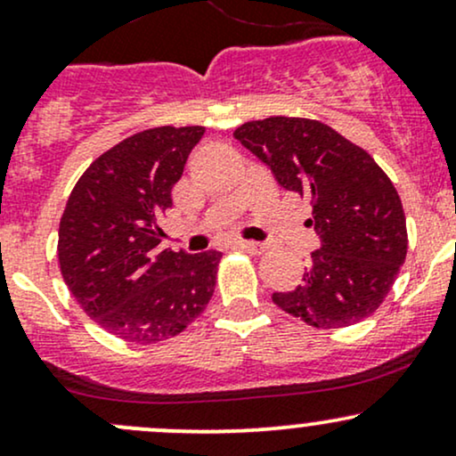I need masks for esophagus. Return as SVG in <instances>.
I'll use <instances>...</instances> for the list:
<instances>
[{
	"label": "esophagus",
	"mask_w": 456,
	"mask_h": 456,
	"mask_svg": "<svg viewBox=\"0 0 456 456\" xmlns=\"http://www.w3.org/2000/svg\"><path fill=\"white\" fill-rule=\"evenodd\" d=\"M233 246L240 250H246V253H250V255H261L265 250V244L248 242V240H238V242H233Z\"/></svg>",
	"instance_id": "34e87169"
}]
</instances>
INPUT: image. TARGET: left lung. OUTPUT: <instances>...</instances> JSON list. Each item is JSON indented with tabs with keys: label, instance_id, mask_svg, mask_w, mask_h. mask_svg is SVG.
<instances>
[{
	"label": "left lung",
	"instance_id": "1",
	"mask_svg": "<svg viewBox=\"0 0 456 456\" xmlns=\"http://www.w3.org/2000/svg\"><path fill=\"white\" fill-rule=\"evenodd\" d=\"M233 137L282 188L313 206L306 224L319 235V248L296 289L272 294L274 305L315 328H345L373 315L407 255L405 214L390 177L317 119H257Z\"/></svg>",
	"mask_w": 456,
	"mask_h": 456
}]
</instances>
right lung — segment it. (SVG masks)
<instances>
[{
  "label": "right lung",
  "instance_id": "add662e5",
  "mask_svg": "<svg viewBox=\"0 0 456 456\" xmlns=\"http://www.w3.org/2000/svg\"><path fill=\"white\" fill-rule=\"evenodd\" d=\"M201 126L143 130L104 151L72 188L60 221L61 276L98 326L130 343H159L191 326L216 285L221 250H159Z\"/></svg>",
  "mask_w": 456,
  "mask_h": 456
}]
</instances>
